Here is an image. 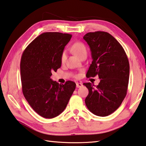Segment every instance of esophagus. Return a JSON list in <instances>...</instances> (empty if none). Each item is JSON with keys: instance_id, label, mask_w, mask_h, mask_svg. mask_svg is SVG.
Listing matches in <instances>:
<instances>
[{"instance_id": "1", "label": "esophagus", "mask_w": 146, "mask_h": 146, "mask_svg": "<svg viewBox=\"0 0 146 146\" xmlns=\"http://www.w3.org/2000/svg\"><path fill=\"white\" fill-rule=\"evenodd\" d=\"M82 86H83V84H82V83H81V82H77V83H76V87H78V88L81 87Z\"/></svg>"}]
</instances>
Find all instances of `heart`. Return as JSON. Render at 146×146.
I'll list each match as a JSON object with an SVG mask.
<instances>
[{
    "mask_svg": "<svg viewBox=\"0 0 146 146\" xmlns=\"http://www.w3.org/2000/svg\"><path fill=\"white\" fill-rule=\"evenodd\" d=\"M71 50L78 57H81L84 54H87V48L85 44L80 41H76L71 46ZM66 59V52L63 51L61 56H60V60L62 62H64ZM78 75H76L78 76Z\"/></svg>",
    "mask_w": 146,
    "mask_h": 146,
    "instance_id": "b5f03b06",
    "label": "heart"
}]
</instances>
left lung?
<instances>
[{
    "label": "left lung",
    "mask_w": 146,
    "mask_h": 146,
    "mask_svg": "<svg viewBox=\"0 0 146 146\" xmlns=\"http://www.w3.org/2000/svg\"><path fill=\"white\" fill-rule=\"evenodd\" d=\"M84 39L90 47L92 59L86 76L98 75L100 79L96 87L90 82L84 84L89 90L85 103L94 115L105 117L115 112L126 96L128 59L121 44L107 32L87 33Z\"/></svg>",
    "instance_id": "left-lung-1"
}]
</instances>
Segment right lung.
Masks as SVG:
<instances>
[{
    "instance_id": "1",
    "label": "right lung",
    "mask_w": 146,
    "mask_h": 146,
    "mask_svg": "<svg viewBox=\"0 0 146 146\" xmlns=\"http://www.w3.org/2000/svg\"><path fill=\"white\" fill-rule=\"evenodd\" d=\"M72 35L44 33L29 44L20 61L22 92L33 109L41 117L52 119L60 114L76 87L73 81L64 85L50 76L61 66L60 56Z\"/></svg>"
}]
</instances>
